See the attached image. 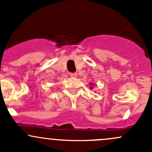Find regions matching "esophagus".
<instances>
[{
    "mask_svg": "<svg viewBox=\"0 0 152 152\" xmlns=\"http://www.w3.org/2000/svg\"><path fill=\"white\" fill-rule=\"evenodd\" d=\"M77 73H70V76H71L72 77H77Z\"/></svg>",
    "mask_w": 152,
    "mask_h": 152,
    "instance_id": "34e87169",
    "label": "esophagus"
}]
</instances>
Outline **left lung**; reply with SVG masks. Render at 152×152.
Returning a JSON list of instances; mask_svg holds the SVG:
<instances>
[{
	"instance_id": "8db88e82",
	"label": "left lung",
	"mask_w": 152,
	"mask_h": 152,
	"mask_svg": "<svg viewBox=\"0 0 152 152\" xmlns=\"http://www.w3.org/2000/svg\"><path fill=\"white\" fill-rule=\"evenodd\" d=\"M91 85H92V84H91ZM91 88H92V87H91Z\"/></svg>"
}]
</instances>
